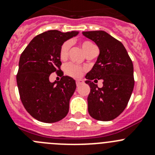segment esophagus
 <instances>
[{
  "mask_svg": "<svg viewBox=\"0 0 155 155\" xmlns=\"http://www.w3.org/2000/svg\"><path fill=\"white\" fill-rule=\"evenodd\" d=\"M84 83V81L82 80V79H78V80H76V84L77 86H79L81 85V84H82Z\"/></svg>",
  "mask_w": 155,
  "mask_h": 155,
  "instance_id": "esophagus-1",
  "label": "esophagus"
}]
</instances>
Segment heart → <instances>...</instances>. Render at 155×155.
I'll return each mask as SVG.
<instances>
[{
    "mask_svg": "<svg viewBox=\"0 0 155 155\" xmlns=\"http://www.w3.org/2000/svg\"><path fill=\"white\" fill-rule=\"evenodd\" d=\"M81 47L87 55V53H91L93 50L97 49L96 46L93 44L92 42L89 41H83L81 43ZM70 42H64L61 45L60 48V57L61 60H65L68 55V51L70 49ZM84 69L80 67V66L77 65V64H73V63H68L65 65V72L67 74L70 75L71 77H74V78H78L81 75Z\"/></svg>",
    "mask_w": 155,
    "mask_h": 155,
    "instance_id": "b5f03b06",
    "label": "heart"
}]
</instances>
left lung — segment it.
Returning <instances> with one entry per match:
<instances>
[{
    "instance_id": "1",
    "label": "left lung",
    "mask_w": 155,
    "mask_h": 155,
    "mask_svg": "<svg viewBox=\"0 0 155 155\" xmlns=\"http://www.w3.org/2000/svg\"><path fill=\"white\" fill-rule=\"evenodd\" d=\"M99 48V55L92 69L86 74L90 86L87 109L92 118L110 121L127 107L134 87V65L121 42L104 31H83ZM104 81L102 88L95 83ZM94 80L95 83L93 82Z\"/></svg>"
}]
</instances>
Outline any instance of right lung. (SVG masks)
<instances>
[{"mask_svg": "<svg viewBox=\"0 0 155 155\" xmlns=\"http://www.w3.org/2000/svg\"><path fill=\"white\" fill-rule=\"evenodd\" d=\"M78 34L76 31H45L34 37L21 54L16 76L19 95L25 109L35 120L52 124L68 113L76 83L71 77L63 76L60 48ZM53 72L61 78L52 83L48 78Z\"/></svg>", "mask_w": 155, "mask_h": 155, "instance_id": "add662e5", "label": "right lung"}]
</instances>
